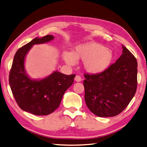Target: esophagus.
Returning <instances> with one entry per match:
<instances>
[{"mask_svg": "<svg viewBox=\"0 0 147 147\" xmlns=\"http://www.w3.org/2000/svg\"><path fill=\"white\" fill-rule=\"evenodd\" d=\"M74 80H75V81H76V82H80L82 80V78L80 76L76 75V77H75V78H74Z\"/></svg>", "mask_w": 147, "mask_h": 147, "instance_id": "obj_1", "label": "esophagus"}]
</instances>
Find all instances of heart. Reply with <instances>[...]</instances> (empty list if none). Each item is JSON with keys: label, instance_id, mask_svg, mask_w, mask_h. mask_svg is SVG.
Listing matches in <instances>:
<instances>
[{"label": "heart", "instance_id": "b5f03b06", "mask_svg": "<svg viewBox=\"0 0 147 147\" xmlns=\"http://www.w3.org/2000/svg\"><path fill=\"white\" fill-rule=\"evenodd\" d=\"M62 56L69 65H74L78 59L83 61L85 71L95 74L107 69L113 60L114 55L111 49L90 42L76 46L72 52H64Z\"/></svg>", "mask_w": 147, "mask_h": 147}]
</instances>
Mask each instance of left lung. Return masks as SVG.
<instances>
[{"instance_id": "8db88e82", "label": "left lung", "mask_w": 147, "mask_h": 147, "mask_svg": "<svg viewBox=\"0 0 147 147\" xmlns=\"http://www.w3.org/2000/svg\"><path fill=\"white\" fill-rule=\"evenodd\" d=\"M110 67L97 74H85V100L87 107L98 117H114L126 109L137 88L138 64L128 49Z\"/></svg>"}]
</instances>
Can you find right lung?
I'll return each mask as SVG.
<instances>
[{"label":"right lung","mask_w":147,"mask_h":147,"mask_svg":"<svg viewBox=\"0 0 147 147\" xmlns=\"http://www.w3.org/2000/svg\"><path fill=\"white\" fill-rule=\"evenodd\" d=\"M54 39V36L51 35L36 37L18 49L9 74V85L16 102L22 110L34 115H48L57 109L76 76L55 71L43 78L32 79L26 73L25 59L32 47Z\"/></svg>","instance_id":"1"}]
</instances>
